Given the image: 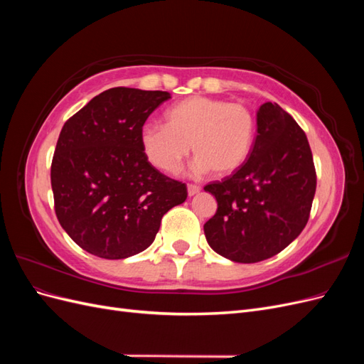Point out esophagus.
Listing matches in <instances>:
<instances>
[{"label": "esophagus", "mask_w": 364, "mask_h": 364, "mask_svg": "<svg viewBox=\"0 0 364 364\" xmlns=\"http://www.w3.org/2000/svg\"><path fill=\"white\" fill-rule=\"evenodd\" d=\"M186 188H188V196H194L197 193H200V186L199 185L188 183V186H186Z\"/></svg>", "instance_id": "obj_1"}]
</instances>
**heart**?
Returning a JSON list of instances; mask_svg holds the SVG:
<instances>
[{"label":"heart","instance_id":"1","mask_svg":"<svg viewBox=\"0 0 364 364\" xmlns=\"http://www.w3.org/2000/svg\"><path fill=\"white\" fill-rule=\"evenodd\" d=\"M164 121L139 134L144 156L164 173L178 171L191 146L197 173L226 178L243 167L255 144L257 118L243 103L193 95L173 105Z\"/></svg>","mask_w":364,"mask_h":364}]
</instances>
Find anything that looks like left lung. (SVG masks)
Wrapping results in <instances>:
<instances>
[{
    "label": "left lung",
    "mask_w": 364,
    "mask_h": 364,
    "mask_svg": "<svg viewBox=\"0 0 364 364\" xmlns=\"http://www.w3.org/2000/svg\"><path fill=\"white\" fill-rule=\"evenodd\" d=\"M257 132L243 167L205 185L218 205L203 226L208 245L245 264L272 258L302 232L317 182L305 132L279 105L259 106Z\"/></svg>",
    "instance_id": "1"
}]
</instances>
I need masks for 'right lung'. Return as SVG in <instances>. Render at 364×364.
Instances as JSON below:
<instances>
[{"instance_id": "1", "label": "right lung", "mask_w": 364, "mask_h": 364, "mask_svg": "<svg viewBox=\"0 0 364 364\" xmlns=\"http://www.w3.org/2000/svg\"><path fill=\"white\" fill-rule=\"evenodd\" d=\"M171 95L118 86L63 124L51 162L54 211L75 245L123 259L146 250L164 214L185 202L186 185L147 161L139 134Z\"/></svg>"}]
</instances>
